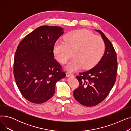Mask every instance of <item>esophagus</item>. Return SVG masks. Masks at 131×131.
<instances>
[{"instance_id":"1","label":"esophagus","mask_w":131,"mask_h":131,"mask_svg":"<svg viewBox=\"0 0 131 131\" xmlns=\"http://www.w3.org/2000/svg\"><path fill=\"white\" fill-rule=\"evenodd\" d=\"M66 77H74V75L70 73H66Z\"/></svg>"}]
</instances>
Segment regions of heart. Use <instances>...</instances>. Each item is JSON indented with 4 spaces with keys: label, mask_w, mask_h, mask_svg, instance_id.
<instances>
[{
    "label": "heart",
    "mask_w": 131,
    "mask_h": 131,
    "mask_svg": "<svg viewBox=\"0 0 131 131\" xmlns=\"http://www.w3.org/2000/svg\"><path fill=\"white\" fill-rule=\"evenodd\" d=\"M65 41L54 45L53 52L62 64L68 60L73 52V58L65 66V69L74 72L82 67L88 70L100 60L105 51L103 40L86 30H78L67 34Z\"/></svg>",
    "instance_id": "heart-1"
}]
</instances>
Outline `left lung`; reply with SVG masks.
Segmentation results:
<instances>
[{"label": "left lung", "instance_id": "8db88e82", "mask_svg": "<svg viewBox=\"0 0 131 131\" xmlns=\"http://www.w3.org/2000/svg\"><path fill=\"white\" fill-rule=\"evenodd\" d=\"M95 31L104 41V54L92 69L77 77L80 85L73 94L80 104L87 107L97 105L107 97L115 83L117 68L116 53L112 43L102 32Z\"/></svg>", "mask_w": 131, "mask_h": 131}]
</instances>
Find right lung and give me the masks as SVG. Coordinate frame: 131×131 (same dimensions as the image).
<instances>
[{"label":"right lung","mask_w":131,"mask_h":131,"mask_svg":"<svg viewBox=\"0 0 131 131\" xmlns=\"http://www.w3.org/2000/svg\"><path fill=\"white\" fill-rule=\"evenodd\" d=\"M64 32L61 27L41 26L27 35L17 48L14 75L19 91L31 102L41 104L50 99L57 82L66 77L53 52Z\"/></svg>","instance_id":"1"}]
</instances>
